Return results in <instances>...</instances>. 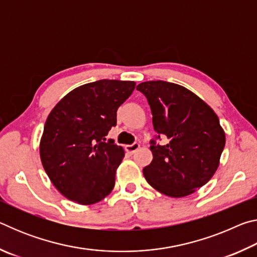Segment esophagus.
Returning <instances> with one entry per match:
<instances>
[{"label":"esophagus","instance_id":"obj_1","mask_svg":"<svg viewBox=\"0 0 257 257\" xmlns=\"http://www.w3.org/2000/svg\"><path fill=\"white\" fill-rule=\"evenodd\" d=\"M139 147H141V145L138 144V143H134V144H132V145H125V151L128 152V153H130V154H134L135 152H136Z\"/></svg>","mask_w":257,"mask_h":257}]
</instances>
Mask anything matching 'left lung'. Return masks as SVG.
Here are the masks:
<instances>
[{"label":"left lung","instance_id":"1","mask_svg":"<svg viewBox=\"0 0 257 257\" xmlns=\"http://www.w3.org/2000/svg\"><path fill=\"white\" fill-rule=\"evenodd\" d=\"M158 137L151 141L153 160L144 168L145 179L160 193L185 197L201 188L214 175L225 144V135L215 112L184 86L163 80L142 82Z\"/></svg>","mask_w":257,"mask_h":257}]
</instances>
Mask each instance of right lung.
<instances>
[{
	"label": "right lung",
	"mask_w": 257,
	"mask_h": 257,
	"mask_svg": "<svg viewBox=\"0 0 257 257\" xmlns=\"http://www.w3.org/2000/svg\"><path fill=\"white\" fill-rule=\"evenodd\" d=\"M135 86V81L108 79L85 84L68 93L47 116L41 161L64 197L90 205L112 191L124 151L105 137Z\"/></svg>",
	"instance_id": "add662e5"
}]
</instances>
